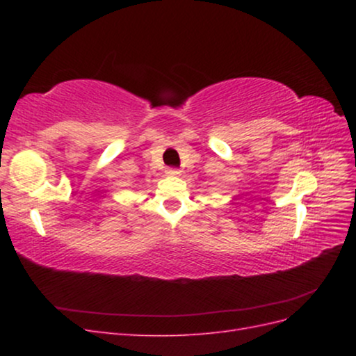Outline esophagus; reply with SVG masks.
Listing matches in <instances>:
<instances>
[{
  "label": "esophagus",
  "mask_w": 356,
  "mask_h": 356,
  "mask_svg": "<svg viewBox=\"0 0 356 356\" xmlns=\"http://www.w3.org/2000/svg\"><path fill=\"white\" fill-rule=\"evenodd\" d=\"M166 174H168L169 177H179V170H178V169H168Z\"/></svg>",
  "instance_id": "esophagus-1"
}]
</instances>
